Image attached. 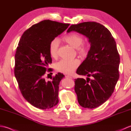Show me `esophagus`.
Segmentation results:
<instances>
[{
    "mask_svg": "<svg viewBox=\"0 0 131 131\" xmlns=\"http://www.w3.org/2000/svg\"><path fill=\"white\" fill-rule=\"evenodd\" d=\"M66 78H72V77L71 75H66Z\"/></svg>",
    "mask_w": 131,
    "mask_h": 131,
    "instance_id": "obj_1",
    "label": "esophagus"
}]
</instances>
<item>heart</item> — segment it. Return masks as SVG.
<instances>
[{"label":"heart","instance_id":"b5f03b06","mask_svg":"<svg viewBox=\"0 0 131 131\" xmlns=\"http://www.w3.org/2000/svg\"><path fill=\"white\" fill-rule=\"evenodd\" d=\"M66 41L70 44L74 48H78L80 52L84 53L87 51V47L84 44H82L83 40L81 35L77 33H70L66 35L64 37ZM59 40L57 38L53 39L49 44V52L52 57H56L58 55ZM80 64V60L75 59H64L61 60L56 63V69L57 71L64 74H71L76 70Z\"/></svg>","mask_w":131,"mask_h":131}]
</instances>
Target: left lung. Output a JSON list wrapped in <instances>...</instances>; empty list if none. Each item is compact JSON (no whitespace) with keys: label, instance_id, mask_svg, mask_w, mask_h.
Returning a JSON list of instances; mask_svg holds the SVG:
<instances>
[{"label":"left lung","instance_id":"8db88e82","mask_svg":"<svg viewBox=\"0 0 131 131\" xmlns=\"http://www.w3.org/2000/svg\"><path fill=\"white\" fill-rule=\"evenodd\" d=\"M71 31L85 35L91 43L87 58L77 70L87 80L74 79L78 101L84 108H96L110 98L119 79L120 56L115 41L106 27L96 22L72 25L67 32Z\"/></svg>","mask_w":131,"mask_h":131}]
</instances>
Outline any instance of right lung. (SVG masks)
I'll use <instances>...</instances> for the list:
<instances>
[{"label": "right lung", "instance_id": "obj_1", "mask_svg": "<svg viewBox=\"0 0 131 131\" xmlns=\"http://www.w3.org/2000/svg\"><path fill=\"white\" fill-rule=\"evenodd\" d=\"M69 25L49 19L41 21L24 32L17 47L14 73L19 89L27 101L40 109L58 102V85L64 75L58 73L48 82L44 77L46 71H52L48 68L52 63L50 42Z\"/></svg>", "mask_w": 131, "mask_h": 131}]
</instances>
